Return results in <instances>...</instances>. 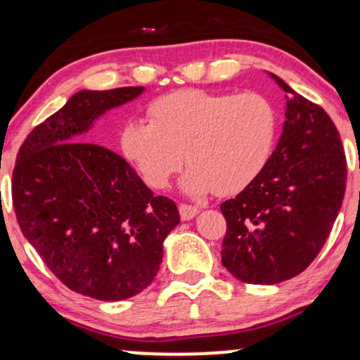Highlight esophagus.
<instances>
[{"instance_id": "esophagus-1", "label": "esophagus", "mask_w": 360, "mask_h": 360, "mask_svg": "<svg viewBox=\"0 0 360 360\" xmlns=\"http://www.w3.org/2000/svg\"><path fill=\"white\" fill-rule=\"evenodd\" d=\"M198 213H200V208H198V206L186 205V203L179 205V214H181V218H183V220H191V218L196 217Z\"/></svg>"}]
</instances>
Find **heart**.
I'll list each match as a JSON object with an SVG mask.
<instances>
[{"label": "heart", "instance_id": "1", "mask_svg": "<svg viewBox=\"0 0 360 360\" xmlns=\"http://www.w3.org/2000/svg\"><path fill=\"white\" fill-rule=\"evenodd\" d=\"M152 122L131 120L120 134L123 155L142 179L162 189L183 164L179 184L191 196L240 193L269 162L278 111L260 93L183 89L148 106Z\"/></svg>", "mask_w": 360, "mask_h": 360}]
</instances>
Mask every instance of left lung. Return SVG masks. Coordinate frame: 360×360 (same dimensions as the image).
Returning a JSON list of instances; mask_svg holds the SVG:
<instances>
[{"label":"left lung","instance_id":"left-lung-1","mask_svg":"<svg viewBox=\"0 0 360 360\" xmlns=\"http://www.w3.org/2000/svg\"><path fill=\"white\" fill-rule=\"evenodd\" d=\"M286 91L283 134L260 176L221 203V262L249 284H278L303 272L332 232L345 194L340 135L323 108Z\"/></svg>","mask_w":360,"mask_h":360}]
</instances>
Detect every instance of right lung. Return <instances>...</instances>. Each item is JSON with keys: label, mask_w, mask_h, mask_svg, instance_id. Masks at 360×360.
<instances>
[{"label": "right lung", "mask_w": 360, "mask_h": 360, "mask_svg": "<svg viewBox=\"0 0 360 360\" xmlns=\"http://www.w3.org/2000/svg\"><path fill=\"white\" fill-rule=\"evenodd\" d=\"M142 93V86L82 89L34 128L16 155L11 196L25 238L60 283L94 300L142 292L179 223L174 201L154 196L123 157L84 142L94 120Z\"/></svg>", "instance_id": "obj_1"}]
</instances>
